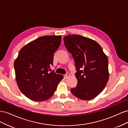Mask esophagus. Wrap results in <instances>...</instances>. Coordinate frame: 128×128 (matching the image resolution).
<instances>
[{"mask_svg": "<svg viewBox=\"0 0 128 128\" xmlns=\"http://www.w3.org/2000/svg\"><path fill=\"white\" fill-rule=\"evenodd\" d=\"M69 76H70V75H69V74H68V73H67L66 74H65V75H64V78H68V77H69Z\"/></svg>", "mask_w": 128, "mask_h": 128, "instance_id": "obj_1", "label": "esophagus"}]
</instances>
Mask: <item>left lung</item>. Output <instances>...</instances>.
<instances>
[{
	"label": "left lung",
	"mask_w": 128,
	"mask_h": 128,
	"mask_svg": "<svg viewBox=\"0 0 128 128\" xmlns=\"http://www.w3.org/2000/svg\"><path fill=\"white\" fill-rule=\"evenodd\" d=\"M68 51L74 59L77 84L70 91L84 100L96 98L105 88L109 79L108 59L100 45L95 40L78 34L64 38Z\"/></svg>",
	"instance_id": "obj_1"
}]
</instances>
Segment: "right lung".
I'll return each instance as SVG.
<instances>
[{"instance_id": "obj_1", "label": "right lung", "mask_w": 128, "mask_h": 128, "mask_svg": "<svg viewBox=\"0 0 128 128\" xmlns=\"http://www.w3.org/2000/svg\"><path fill=\"white\" fill-rule=\"evenodd\" d=\"M61 36H42L24 46L14 66L18 86L29 99L42 102L50 98L64 76L50 72L53 56Z\"/></svg>"}]
</instances>
